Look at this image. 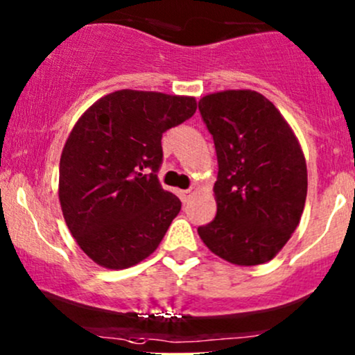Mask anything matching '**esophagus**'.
I'll return each instance as SVG.
<instances>
[{
	"label": "esophagus",
	"instance_id": "obj_1",
	"mask_svg": "<svg viewBox=\"0 0 355 355\" xmlns=\"http://www.w3.org/2000/svg\"><path fill=\"white\" fill-rule=\"evenodd\" d=\"M198 192L197 190V187H193V189H189V190H180V198H182V202H189L190 198H192L193 196H196V193Z\"/></svg>",
	"mask_w": 355,
	"mask_h": 355
}]
</instances>
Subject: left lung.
Wrapping results in <instances>:
<instances>
[{"mask_svg": "<svg viewBox=\"0 0 355 355\" xmlns=\"http://www.w3.org/2000/svg\"><path fill=\"white\" fill-rule=\"evenodd\" d=\"M198 109L216 145L217 214L197 229L210 251L237 266L268 263L302 219L306 162L271 101L251 89L207 94Z\"/></svg>", "mask_w": 355, "mask_h": 355, "instance_id": "left-lung-1", "label": "left lung"}]
</instances>
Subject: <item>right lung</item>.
I'll return each mask as SVG.
<instances>
[{
  "instance_id": "right-lung-1",
  "label": "right lung",
  "mask_w": 355,
  "mask_h": 355,
  "mask_svg": "<svg viewBox=\"0 0 355 355\" xmlns=\"http://www.w3.org/2000/svg\"><path fill=\"white\" fill-rule=\"evenodd\" d=\"M196 109L192 96L121 89L73 124L62 150L58 200L70 234L96 264L124 270L162 243L182 207L158 182L162 135Z\"/></svg>"
}]
</instances>
